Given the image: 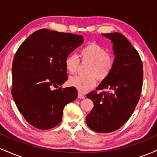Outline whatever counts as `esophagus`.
Instances as JSON below:
<instances>
[{
  "mask_svg": "<svg viewBox=\"0 0 157 157\" xmlns=\"http://www.w3.org/2000/svg\"><path fill=\"white\" fill-rule=\"evenodd\" d=\"M78 98L79 99H84L85 98L84 94H81V93H79L78 94Z\"/></svg>",
  "mask_w": 157,
  "mask_h": 157,
  "instance_id": "esophagus-1",
  "label": "esophagus"
}]
</instances>
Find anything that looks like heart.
Instances as JSON below:
<instances>
[{
    "label": "heart",
    "mask_w": 157,
    "mask_h": 157,
    "mask_svg": "<svg viewBox=\"0 0 157 157\" xmlns=\"http://www.w3.org/2000/svg\"><path fill=\"white\" fill-rule=\"evenodd\" d=\"M80 57L83 62L89 63L86 75H77L68 80L70 86L76 88L80 93H85L96 85V77L102 80L109 77L114 66V59L104 48L91 44L81 48ZM80 63L78 55L69 54L65 60V66L68 73L75 74Z\"/></svg>",
    "instance_id": "heart-1"
}]
</instances>
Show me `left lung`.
Segmentation results:
<instances>
[{
	"label": "left lung",
	"instance_id": "obj_1",
	"mask_svg": "<svg viewBox=\"0 0 157 157\" xmlns=\"http://www.w3.org/2000/svg\"><path fill=\"white\" fill-rule=\"evenodd\" d=\"M102 35L113 44L114 66L96 89L108 91L86 95L94 107L86 122L96 132L110 133L123 125L134 112L142 91L143 68L140 55L125 36L119 32Z\"/></svg>",
	"mask_w": 157,
	"mask_h": 157
}]
</instances>
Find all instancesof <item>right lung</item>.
Instances as JSON below:
<instances>
[{
    "label": "right lung",
    "mask_w": 157,
    "mask_h": 157,
    "mask_svg": "<svg viewBox=\"0 0 157 157\" xmlns=\"http://www.w3.org/2000/svg\"><path fill=\"white\" fill-rule=\"evenodd\" d=\"M83 41L82 35L42 29L17 49L12 63V95L20 113L33 127H55L62 120L65 106L77 99L76 88H52L67 80L65 60Z\"/></svg>",
    "instance_id": "add662e5"
}]
</instances>
